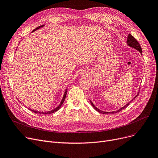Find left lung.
I'll use <instances>...</instances> for the list:
<instances>
[{"label": "left lung", "instance_id": "obj_1", "mask_svg": "<svg viewBox=\"0 0 158 158\" xmlns=\"http://www.w3.org/2000/svg\"><path fill=\"white\" fill-rule=\"evenodd\" d=\"M127 44H128V45L129 46H130V47H131V48H135V49H136V50H138L140 52V54L142 55V48H141V46H140V45L139 44V43H138V41L136 40L135 38H134V37L133 36H132L131 34H129L128 35V39H127ZM139 93H140V91H139V93H137V94H136V95L133 98V99H131V101L130 102H128L127 105H126L125 106H124V107H121V109H119V110H115V111H113V112H104V111H102V110H100V109H98V108H97L95 106H94V105L91 102V101L90 100V103H91V105H92V106H93V107L97 111H98V112H100V113H102V114H115V113H117V112H119L120 110H123V109H125L126 107H127L129 105H130V103L131 102V101H133L136 97H137L138 95H139Z\"/></svg>", "mask_w": 158, "mask_h": 158}]
</instances>
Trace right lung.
I'll list each match as a JSON object with an SVG mask.
<instances>
[{
  "label": "right lung",
  "mask_w": 158,
  "mask_h": 158,
  "mask_svg": "<svg viewBox=\"0 0 158 158\" xmlns=\"http://www.w3.org/2000/svg\"><path fill=\"white\" fill-rule=\"evenodd\" d=\"M44 26V25H40V26H39V27H37L36 28H35L32 31H31V32H33V31H35V30H37V29H39V28H40L41 27H43ZM67 89H65V93H64V97H63V98H62V100H61V102H60V105L59 106L56 107V108H55V109H53V110H50V111H48V112H39V111H36V110H31L32 112H34V113H37V114H52V113H54V112H56L57 110H58L60 109V107H61V106H62V104H63V103L64 102V101H65V98H66V95H67Z\"/></svg>",
  "instance_id": "obj_1"
}]
</instances>
